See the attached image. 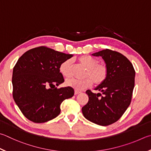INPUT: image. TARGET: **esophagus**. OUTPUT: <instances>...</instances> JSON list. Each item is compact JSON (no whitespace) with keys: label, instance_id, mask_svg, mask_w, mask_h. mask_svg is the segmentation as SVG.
I'll return each mask as SVG.
<instances>
[{"label":"esophagus","instance_id":"esophagus-1","mask_svg":"<svg viewBox=\"0 0 151 151\" xmlns=\"http://www.w3.org/2000/svg\"><path fill=\"white\" fill-rule=\"evenodd\" d=\"M81 92V91H78V90H75V95H77L78 94H80Z\"/></svg>","mask_w":151,"mask_h":151}]
</instances>
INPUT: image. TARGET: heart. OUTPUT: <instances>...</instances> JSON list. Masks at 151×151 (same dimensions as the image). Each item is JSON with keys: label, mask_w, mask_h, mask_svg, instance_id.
<instances>
[{"label": "heart", "mask_w": 151, "mask_h": 151, "mask_svg": "<svg viewBox=\"0 0 151 151\" xmlns=\"http://www.w3.org/2000/svg\"><path fill=\"white\" fill-rule=\"evenodd\" d=\"M78 61L86 68L83 80L70 78L65 81L67 86L73 88L76 90H81L90 86L92 83L96 86L102 84L107 79L108 68L104 63H98V59L90 55H83L78 57ZM72 62L70 59L65 60L60 65L59 71L64 77H69L71 75Z\"/></svg>", "instance_id": "obj_1"}]
</instances>
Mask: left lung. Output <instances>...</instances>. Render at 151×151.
<instances>
[{
  "label": "left lung",
  "mask_w": 151,
  "mask_h": 151,
  "mask_svg": "<svg viewBox=\"0 0 151 151\" xmlns=\"http://www.w3.org/2000/svg\"><path fill=\"white\" fill-rule=\"evenodd\" d=\"M92 55L102 57L108 68V75L105 82L95 88L101 93L86 90L89 100L82 111L90 122L107 126L116 122L130 105L135 71L129 60L119 52L106 49Z\"/></svg>",
  "instance_id": "8db88e82"
}]
</instances>
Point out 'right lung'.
<instances>
[{"label": "right lung", "mask_w": 151, "mask_h": 151, "mask_svg": "<svg viewBox=\"0 0 151 151\" xmlns=\"http://www.w3.org/2000/svg\"><path fill=\"white\" fill-rule=\"evenodd\" d=\"M73 56L41 46L27 51L18 59L13 68L12 95L27 119L44 123L55 118L63 101L73 96L72 87H56L64 82L60 65Z\"/></svg>", "instance_id": "1"}]
</instances>
